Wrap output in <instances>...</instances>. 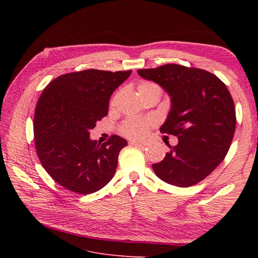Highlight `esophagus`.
<instances>
[{
	"label": "esophagus",
	"mask_w": 258,
	"mask_h": 258,
	"mask_svg": "<svg viewBox=\"0 0 258 258\" xmlns=\"http://www.w3.org/2000/svg\"><path fill=\"white\" fill-rule=\"evenodd\" d=\"M130 144L133 146H138V147H144L147 145L146 142H140V141H131Z\"/></svg>",
	"instance_id": "34e87169"
}]
</instances>
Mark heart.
Masks as SVG:
<instances>
[{
	"label": "heart",
	"mask_w": 258,
	"mask_h": 258,
	"mask_svg": "<svg viewBox=\"0 0 258 258\" xmlns=\"http://www.w3.org/2000/svg\"><path fill=\"white\" fill-rule=\"evenodd\" d=\"M139 93L142 95V96H146L147 94H150L153 91H161L160 87L153 83V81H141L138 86ZM116 97L112 99V104L115 103ZM154 123L153 119H143V118H130L125 120L123 123L120 126V132L122 135L128 137V138H135V139H139L145 137L148 131H150L151 125Z\"/></svg>",
	"instance_id": "b5f03b06"
}]
</instances>
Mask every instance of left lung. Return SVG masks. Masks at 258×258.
<instances>
[{"instance_id":"8db88e82","label":"left lung","mask_w":258,"mask_h":258,"mask_svg":"<svg viewBox=\"0 0 258 258\" xmlns=\"http://www.w3.org/2000/svg\"><path fill=\"white\" fill-rule=\"evenodd\" d=\"M138 74L153 80L171 97V110L160 132L177 136L165 158L153 169L170 185L198 184L225 159L236 125L234 102L226 85L214 74L177 63Z\"/></svg>"}]
</instances>
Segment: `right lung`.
<instances>
[{
  "instance_id": "obj_1",
  "label": "right lung",
  "mask_w": 258,
  "mask_h": 258,
  "mask_svg": "<svg viewBox=\"0 0 258 258\" xmlns=\"http://www.w3.org/2000/svg\"><path fill=\"white\" fill-rule=\"evenodd\" d=\"M132 71L88 69L53 79L40 95L33 133L38 159L50 177L68 190L90 195L114 177L125 139L112 135L104 143L89 131L107 115L113 92Z\"/></svg>"
}]
</instances>
